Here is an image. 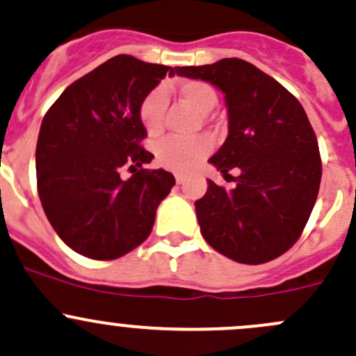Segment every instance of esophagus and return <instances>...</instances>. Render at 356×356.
I'll return each mask as SVG.
<instances>
[{
  "mask_svg": "<svg viewBox=\"0 0 356 356\" xmlns=\"http://www.w3.org/2000/svg\"><path fill=\"white\" fill-rule=\"evenodd\" d=\"M184 181H186V177H184V175H175V182H177L179 186H181V184H184Z\"/></svg>",
  "mask_w": 356,
  "mask_h": 356,
  "instance_id": "obj_1",
  "label": "esophagus"
}]
</instances>
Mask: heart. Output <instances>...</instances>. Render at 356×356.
Here are the masks:
<instances>
[{
  "label": "heart",
  "mask_w": 356,
  "mask_h": 356,
  "mask_svg": "<svg viewBox=\"0 0 356 356\" xmlns=\"http://www.w3.org/2000/svg\"><path fill=\"white\" fill-rule=\"evenodd\" d=\"M179 95L184 102L195 106L201 113H208L217 106L218 96L210 84L203 81H184L179 84ZM167 106V95L163 89H153L139 105V118L149 136L160 134L163 129V115ZM211 152V143L207 138H177L170 136L156 145V160L161 167L172 172L186 174L200 165Z\"/></svg>",
  "instance_id": "1"
}]
</instances>
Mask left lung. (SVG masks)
Instances as JSON below:
<instances>
[{
    "label": "left lung",
    "mask_w": 356,
    "mask_h": 356,
    "mask_svg": "<svg viewBox=\"0 0 356 356\" xmlns=\"http://www.w3.org/2000/svg\"><path fill=\"white\" fill-rule=\"evenodd\" d=\"M177 74L225 95L229 134L208 161L224 175L239 170L229 191L208 179L207 193L195 203L201 236L239 264L281 257L307 225L322 177L317 138L303 106L241 58L177 67Z\"/></svg>",
    "instance_id": "1"
}]
</instances>
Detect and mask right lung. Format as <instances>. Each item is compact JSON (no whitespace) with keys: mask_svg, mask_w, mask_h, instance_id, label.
<instances>
[{"mask_svg":"<svg viewBox=\"0 0 356 356\" xmlns=\"http://www.w3.org/2000/svg\"><path fill=\"white\" fill-rule=\"evenodd\" d=\"M172 68L118 55L70 84L44 115L35 148L38 193L49 224L82 257L113 260L145 241L170 172L146 170L139 105ZM135 174L124 181L120 172Z\"/></svg>","mask_w":356,"mask_h":356,"instance_id":"right-lung-1","label":"right lung"}]
</instances>
